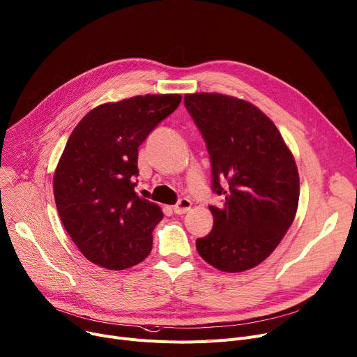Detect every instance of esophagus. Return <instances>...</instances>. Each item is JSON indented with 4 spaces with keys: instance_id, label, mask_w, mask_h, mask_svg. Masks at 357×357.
<instances>
[{
    "instance_id": "34e87169",
    "label": "esophagus",
    "mask_w": 357,
    "mask_h": 357,
    "mask_svg": "<svg viewBox=\"0 0 357 357\" xmlns=\"http://www.w3.org/2000/svg\"><path fill=\"white\" fill-rule=\"evenodd\" d=\"M191 206H192L191 201H189L188 198H182L172 209L175 213H178V215H182V213H186L189 209H191Z\"/></svg>"
}]
</instances>
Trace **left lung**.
<instances>
[{
	"label": "left lung",
	"instance_id": "obj_1",
	"mask_svg": "<svg viewBox=\"0 0 357 357\" xmlns=\"http://www.w3.org/2000/svg\"><path fill=\"white\" fill-rule=\"evenodd\" d=\"M185 107L209 153L213 227L197 250L225 273L258 266L294 221L300 179L294 158L270 119L250 102L220 93L185 94Z\"/></svg>",
	"mask_w": 357,
	"mask_h": 357
}]
</instances>
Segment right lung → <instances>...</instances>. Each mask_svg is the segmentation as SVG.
<instances>
[{
  "label": "right lung",
  "mask_w": 357,
  "mask_h": 357,
  "mask_svg": "<svg viewBox=\"0 0 357 357\" xmlns=\"http://www.w3.org/2000/svg\"><path fill=\"white\" fill-rule=\"evenodd\" d=\"M181 94H146L90 110L71 132L53 178L60 220L91 263L125 270L152 250L160 208L135 192L137 148Z\"/></svg>",
  "instance_id": "add662e5"
}]
</instances>
